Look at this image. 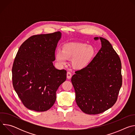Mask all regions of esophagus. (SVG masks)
I'll return each instance as SVG.
<instances>
[{
	"label": "esophagus",
	"instance_id": "esophagus-1",
	"mask_svg": "<svg viewBox=\"0 0 135 135\" xmlns=\"http://www.w3.org/2000/svg\"><path fill=\"white\" fill-rule=\"evenodd\" d=\"M71 76H72L71 73L70 72H69V71H68L67 73V79H70L71 78Z\"/></svg>",
	"mask_w": 135,
	"mask_h": 135
}]
</instances>
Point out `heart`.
Wrapping results in <instances>:
<instances>
[{"label":"heart","mask_w":135,"mask_h":135,"mask_svg":"<svg viewBox=\"0 0 135 135\" xmlns=\"http://www.w3.org/2000/svg\"><path fill=\"white\" fill-rule=\"evenodd\" d=\"M95 50L93 46L83 43H69L62 46L61 51L57 50L54 54L55 59L59 65L66 64L67 59H71L72 66L76 69L86 67L92 60Z\"/></svg>","instance_id":"b5f03b06"}]
</instances>
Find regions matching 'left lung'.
I'll list each match as a JSON object with an SVG mask.
<instances>
[{
    "mask_svg": "<svg viewBox=\"0 0 135 135\" xmlns=\"http://www.w3.org/2000/svg\"><path fill=\"white\" fill-rule=\"evenodd\" d=\"M100 40L102 47L85 68L75 71L71 78L78 106L88 114L102 113L116 103L122 86L120 57L108 41Z\"/></svg>",
    "mask_w": 135,
    "mask_h": 135,
    "instance_id": "1",
    "label": "left lung"
}]
</instances>
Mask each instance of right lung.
<instances>
[{
	"instance_id": "obj_1",
	"label": "right lung",
	"mask_w": 135,
	"mask_h": 135,
	"mask_svg": "<svg viewBox=\"0 0 135 135\" xmlns=\"http://www.w3.org/2000/svg\"><path fill=\"white\" fill-rule=\"evenodd\" d=\"M60 31L33 35L19 48L12 67L13 85L27 108L49 110L56 100V92L66 80L67 71L53 66Z\"/></svg>"
}]
</instances>
